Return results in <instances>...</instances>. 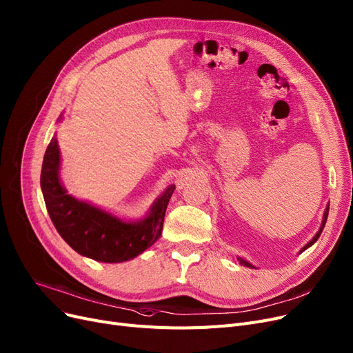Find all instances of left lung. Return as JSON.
<instances>
[{
	"label": "left lung",
	"mask_w": 353,
	"mask_h": 353,
	"mask_svg": "<svg viewBox=\"0 0 353 353\" xmlns=\"http://www.w3.org/2000/svg\"><path fill=\"white\" fill-rule=\"evenodd\" d=\"M327 216H329V204L326 205V210H324V214H323V220H321V224H320V229H319V232L314 234V237L312 239V241H310L304 248H301V250H300V253L301 252H304L305 249H308L310 246H313L314 243H316V241L317 239L320 237V234H321V232H323V229H324V224H326V220H327ZM237 261L241 262L242 265H245V266H248V268H255V265H252L250 262H248V261H245L243 258H241V256H237Z\"/></svg>",
	"instance_id": "8db88e82"
}]
</instances>
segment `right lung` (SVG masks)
I'll list each match as a JSON object with an SVG mask.
<instances>
[{
  "label": "right lung",
  "mask_w": 353,
  "mask_h": 353,
  "mask_svg": "<svg viewBox=\"0 0 353 353\" xmlns=\"http://www.w3.org/2000/svg\"><path fill=\"white\" fill-rule=\"evenodd\" d=\"M59 172L61 150L54 134L41 165L40 187L56 230L79 255L105 263L125 262L143 253L161 237L165 211L175 185H169L158 196L143 219L124 220L68 194Z\"/></svg>",
  "instance_id": "right-lung-1"
}]
</instances>
